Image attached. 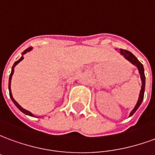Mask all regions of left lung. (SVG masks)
I'll return each mask as SVG.
<instances>
[{"instance_id":"8db88e82","label":"left lung","mask_w":155,"mask_h":155,"mask_svg":"<svg viewBox=\"0 0 155 155\" xmlns=\"http://www.w3.org/2000/svg\"><path fill=\"white\" fill-rule=\"evenodd\" d=\"M120 54H123L124 56L126 58L128 61H130V62L133 64H134V65H136L137 68H138V70H139V72H140V74L141 81H142V86H141V90H140L139 100H138V102H137V104L136 105H135L134 109L133 110L131 111V113H130V116H131V115H133V114L135 113V111L138 110V108L140 107V105L141 104V103H142V101H143V94H144V87H145V75H144V71H143V64H141L140 61H138V59H137L130 51L124 50V49H120Z\"/></svg>"}]
</instances>
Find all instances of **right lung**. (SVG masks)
Returning a JSON list of instances; mask_svg holds the SVG:
<instances>
[{
  "instance_id": "add662e5",
  "label": "right lung",
  "mask_w": 155,
  "mask_h": 155,
  "mask_svg": "<svg viewBox=\"0 0 155 155\" xmlns=\"http://www.w3.org/2000/svg\"><path fill=\"white\" fill-rule=\"evenodd\" d=\"M31 49H32L31 47L27 48L26 50H25V51H23V52H22V54H25V53H26V52H28V51H31ZM22 60H23V56H21V57L20 58V60H18V61H15V63H14V64H13V66H12V73H11V74H10V78H9V93H10V97H11V99H12V101H13V103H14V104H15V106H16V107L18 108V109H19V110H20L21 111V112H23L24 114H27V115H30V116H34V114H31V112H29V111H27V110H24V109H23V108H22L21 106V105H20V104H19L18 103H17V102H16V101H15V100H14V98L12 97V91H11V80H12V74H13V73H14V67H15V65H16V64H18V63H19V62H20V61H22Z\"/></svg>"
}]
</instances>
